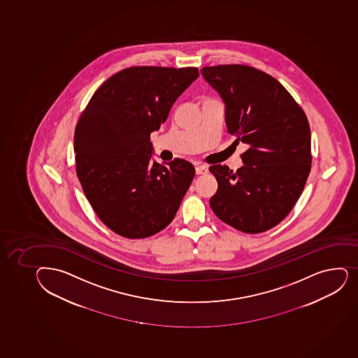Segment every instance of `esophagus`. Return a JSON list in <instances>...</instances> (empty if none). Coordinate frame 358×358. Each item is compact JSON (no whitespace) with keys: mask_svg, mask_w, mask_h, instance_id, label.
<instances>
[{"mask_svg":"<svg viewBox=\"0 0 358 358\" xmlns=\"http://www.w3.org/2000/svg\"><path fill=\"white\" fill-rule=\"evenodd\" d=\"M196 173L197 175H202V173H208V166H196Z\"/></svg>","mask_w":358,"mask_h":358,"instance_id":"1","label":"esophagus"}]
</instances>
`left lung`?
I'll return each mask as SVG.
<instances>
[{
	"label": "left lung",
	"instance_id": "obj_1",
	"mask_svg": "<svg viewBox=\"0 0 358 358\" xmlns=\"http://www.w3.org/2000/svg\"><path fill=\"white\" fill-rule=\"evenodd\" d=\"M201 74L224 102L228 133L249 145L236 171L221 164L209 168L218 183L211 209L237 230L266 231L292 211L309 176L308 118L276 78L256 68L204 66Z\"/></svg>",
	"mask_w": 358,
	"mask_h": 358
}]
</instances>
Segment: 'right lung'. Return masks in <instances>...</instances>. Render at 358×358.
Segmentation results:
<instances>
[{
	"label": "right lung",
	"mask_w": 358,
	"mask_h": 358,
	"mask_svg": "<svg viewBox=\"0 0 358 358\" xmlns=\"http://www.w3.org/2000/svg\"><path fill=\"white\" fill-rule=\"evenodd\" d=\"M199 69L130 66L108 78L76 124V173L90 206L108 228L144 238L169 225L195 176L185 159H151L150 134L166 122Z\"/></svg>",
	"instance_id": "add662e5"
}]
</instances>
